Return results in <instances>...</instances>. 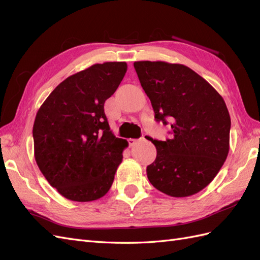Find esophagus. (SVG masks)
I'll return each instance as SVG.
<instances>
[{
	"mask_svg": "<svg viewBox=\"0 0 260 260\" xmlns=\"http://www.w3.org/2000/svg\"><path fill=\"white\" fill-rule=\"evenodd\" d=\"M142 139L144 140V138H142ZM128 142H129V145L132 146V145H135L138 142V140H136V139H129Z\"/></svg>",
	"mask_w": 260,
	"mask_h": 260,
	"instance_id": "obj_1",
	"label": "esophagus"
}]
</instances>
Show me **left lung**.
Wrapping results in <instances>:
<instances>
[{
	"label": "left lung",
	"mask_w": 260,
	"mask_h": 260,
	"mask_svg": "<svg viewBox=\"0 0 260 260\" xmlns=\"http://www.w3.org/2000/svg\"><path fill=\"white\" fill-rule=\"evenodd\" d=\"M155 120L170 122L171 139L153 140L156 159L146 168L154 187L174 198L199 193L229 153L231 119L222 96L194 70L166 61H135Z\"/></svg>",
	"instance_id": "left-lung-1"
}]
</instances>
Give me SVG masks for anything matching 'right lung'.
Masks as SVG:
<instances>
[{"label": "right lung", "instance_id": "right-lung-1", "mask_svg": "<svg viewBox=\"0 0 260 260\" xmlns=\"http://www.w3.org/2000/svg\"><path fill=\"white\" fill-rule=\"evenodd\" d=\"M127 72V62L95 64L53 90L34 123L35 158L49 183L75 202L101 199L111 188L128 146L116 138L104 112Z\"/></svg>", "mask_w": 260, "mask_h": 260}]
</instances>
